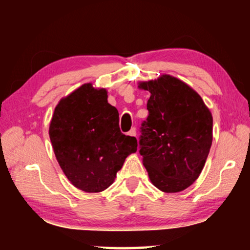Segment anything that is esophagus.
I'll list each match as a JSON object with an SVG mask.
<instances>
[{"instance_id": "34e87169", "label": "esophagus", "mask_w": 250, "mask_h": 250, "mask_svg": "<svg viewBox=\"0 0 250 250\" xmlns=\"http://www.w3.org/2000/svg\"><path fill=\"white\" fill-rule=\"evenodd\" d=\"M129 135H131V137L137 138V130H135V128H132L129 131Z\"/></svg>"}]
</instances>
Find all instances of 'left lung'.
Segmentation results:
<instances>
[{
	"instance_id": "obj_1",
	"label": "left lung",
	"mask_w": 250,
	"mask_h": 250,
	"mask_svg": "<svg viewBox=\"0 0 250 250\" xmlns=\"http://www.w3.org/2000/svg\"><path fill=\"white\" fill-rule=\"evenodd\" d=\"M150 92L141 126L140 154L151 183L177 193L200 176L213 142V117L202 97L181 79L163 74L139 82Z\"/></svg>"
}]
</instances>
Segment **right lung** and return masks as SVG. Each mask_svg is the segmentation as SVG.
<instances>
[{"label":"right lung","instance_id":"add662e5","mask_svg":"<svg viewBox=\"0 0 250 250\" xmlns=\"http://www.w3.org/2000/svg\"><path fill=\"white\" fill-rule=\"evenodd\" d=\"M108 91L83 83L59 100L49 124L58 164L75 188L103 192L111 185L126 156L137 151L134 137L121 133L118 110Z\"/></svg>","mask_w":250,"mask_h":250}]
</instances>
